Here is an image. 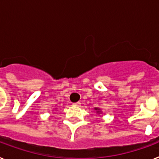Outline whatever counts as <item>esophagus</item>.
<instances>
[{
    "label": "esophagus",
    "instance_id": "1",
    "mask_svg": "<svg viewBox=\"0 0 159 159\" xmlns=\"http://www.w3.org/2000/svg\"><path fill=\"white\" fill-rule=\"evenodd\" d=\"M73 105H74V106H80V102H75V103H73Z\"/></svg>",
    "mask_w": 159,
    "mask_h": 159
}]
</instances>
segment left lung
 Segmentation results:
<instances>
[{"label": "left lung", "instance_id": "1", "mask_svg": "<svg viewBox=\"0 0 159 159\" xmlns=\"http://www.w3.org/2000/svg\"><path fill=\"white\" fill-rule=\"evenodd\" d=\"M95 110H98V108H95Z\"/></svg>", "mask_w": 159, "mask_h": 159}]
</instances>
